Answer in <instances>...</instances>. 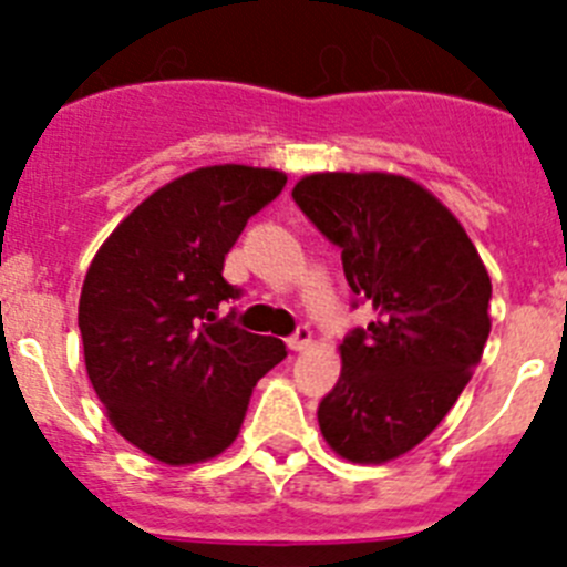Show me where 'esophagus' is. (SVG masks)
I'll use <instances>...</instances> for the list:
<instances>
[{"mask_svg": "<svg viewBox=\"0 0 567 567\" xmlns=\"http://www.w3.org/2000/svg\"><path fill=\"white\" fill-rule=\"evenodd\" d=\"M287 346L292 349V352H303V349H309V346H312V329L298 327L295 329L292 338L287 340Z\"/></svg>", "mask_w": 567, "mask_h": 567, "instance_id": "1", "label": "esophagus"}]
</instances>
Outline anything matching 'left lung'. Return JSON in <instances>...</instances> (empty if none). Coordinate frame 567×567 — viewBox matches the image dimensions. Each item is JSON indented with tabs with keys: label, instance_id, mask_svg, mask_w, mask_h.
<instances>
[{
	"label": "left lung",
	"instance_id": "obj_1",
	"mask_svg": "<svg viewBox=\"0 0 567 567\" xmlns=\"http://www.w3.org/2000/svg\"><path fill=\"white\" fill-rule=\"evenodd\" d=\"M292 198L374 309L340 343L320 432L343 460L389 463L437 429L471 380L491 332V278L457 218L405 175L315 173Z\"/></svg>",
	"mask_w": 567,
	"mask_h": 567
}]
</instances>
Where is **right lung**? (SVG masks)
<instances>
[{
    "mask_svg": "<svg viewBox=\"0 0 567 567\" xmlns=\"http://www.w3.org/2000/svg\"><path fill=\"white\" fill-rule=\"evenodd\" d=\"M284 187L278 169H193L144 198L84 275L87 378L115 432L158 463H204L229 449L255 383L287 358L284 340L218 318L240 295L224 280V258Z\"/></svg>",
    "mask_w": 567,
    "mask_h": 567,
    "instance_id": "1",
    "label": "right lung"
}]
</instances>
